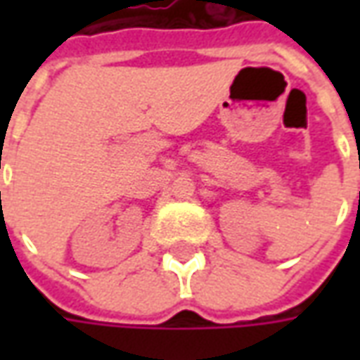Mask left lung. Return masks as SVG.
I'll use <instances>...</instances> for the list:
<instances>
[{"mask_svg": "<svg viewBox=\"0 0 360 360\" xmlns=\"http://www.w3.org/2000/svg\"><path fill=\"white\" fill-rule=\"evenodd\" d=\"M359 167H360V162H359ZM359 200H360V198H359Z\"/></svg>", "mask_w": 360, "mask_h": 360, "instance_id": "left-lung-1", "label": "left lung"}]
</instances>
